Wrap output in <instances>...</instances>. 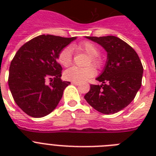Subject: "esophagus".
I'll list each match as a JSON object with an SVG mask.
<instances>
[{
  "mask_svg": "<svg viewBox=\"0 0 156 156\" xmlns=\"http://www.w3.org/2000/svg\"><path fill=\"white\" fill-rule=\"evenodd\" d=\"M72 84H73V85L78 86L79 85V83H78V82H72Z\"/></svg>",
  "mask_w": 156,
  "mask_h": 156,
  "instance_id": "34e87169",
  "label": "esophagus"
}]
</instances>
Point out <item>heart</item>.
<instances>
[{"mask_svg": "<svg viewBox=\"0 0 156 156\" xmlns=\"http://www.w3.org/2000/svg\"><path fill=\"white\" fill-rule=\"evenodd\" d=\"M77 51L83 52L90 56L87 62V66L92 65L96 68H100L102 65V61L99 57L100 55V48L94 43L89 41H84L78 44L74 47ZM59 63L61 66L67 67L72 62V51L69 48L66 47L61 50L57 56ZM96 71L92 66H88L86 68H78L76 66H73L65 71L64 77L66 80L72 81V82H78L82 83L87 81L90 78H93L95 75Z\"/></svg>", "mask_w": 156, "mask_h": 156, "instance_id": "heart-1", "label": "heart"}]
</instances>
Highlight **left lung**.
<instances>
[{
	"label": "left lung",
	"instance_id": "1",
	"mask_svg": "<svg viewBox=\"0 0 156 156\" xmlns=\"http://www.w3.org/2000/svg\"><path fill=\"white\" fill-rule=\"evenodd\" d=\"M87 38L106 50L108 61L102 74L96 78L102 85L91 84L84 98L101 113H116L128 106L140 89L143 73L142 62L133 48L118 37Z\"/></svg>",
	"mask_w": 156,
	"mask_h": 156
}]
</instances>
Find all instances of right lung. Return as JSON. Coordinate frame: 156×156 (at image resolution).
Listing matches in <instances>:
<instances>
[{
  "label": "right lung",
  "instance_id": "right-lung-1",
  "mask_svg": "<svg viewBox=\"0 0 156 156\" xmlns=\"http://www.w3.org/2000/svg\"><path fill=\"white\" fill-rule=\"evenodd\" d=\"M75 39L41 35L16 52L8 83L13 100L25 113L39 118L56 108L65 88L70 84L61 79L62 67L56 59L61 50Z\"/></svg>",
  "mask_w": 156,
  "mask_h": 156
}]
</instances>
